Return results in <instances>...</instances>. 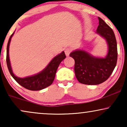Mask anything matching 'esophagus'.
Masks as SVG:
<instances>
[{
  "mask_svg": "<svg viewBox=\"0 0 127 127\" xmlns=\"http://www.w3.org/2000/svg\"><path fill=\"white\" fill-rule=\"evenodd\" d=\"M71 50L69 49V48H66V49H65L64 50V52L66 56H68L69 54H70V53H71Z\"/></svg>",
  "mask_w": 127,
  "mask_h": 127,
  "instance_id": "1",
  "label": "esophagus"
}]
</instances>
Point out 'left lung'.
I'll return each instance as SVG.
<instances>
[{
    "mask_svg": "<svg viewBox=\"0 0 127 127\" xmlns=\"http://www.w3.org/2000/svg\"><path fill=\"white\" fill-rule=\"evenodd\" d=\"M99 25L96 33L106 41L108 52L105 57L93 56L83 50L77 49L70 54L74 59L75 77L80 83L97 85L110 77L117 62V44L113 30L104 21L98 17Z\"/></svg>",
    "mask_w": 127,
    "mask_h": 127,
    "instance_id": "8db88e82",
    "label": "left lung"
}]
</instances>
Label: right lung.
<instances>
[{
  "instance_id": "1",
  "label": "right lung",
  "mask_w": 127,
  "mask_h": 127,
  "mask_svg": "<svg viewBox=\"0 0 127 127\" xmlns=\"http://www.w3.org/2000/svg\"><path fill=\"white\" fill-rule=\"evenodd\" d=\"M14 33V32L11 35L8 41L7 53H6V63H7L8 70L10 72L11 75L20 86L29 90H41L50 86L53 82L59 64L66 57L64 52H62L61 53L55 56L42 71L36 74L26 77L24 78L18 77L16 76L13 72L10 58H9V46H10L11 38L13 36Z\"/></svg>"
}]
</instances>
